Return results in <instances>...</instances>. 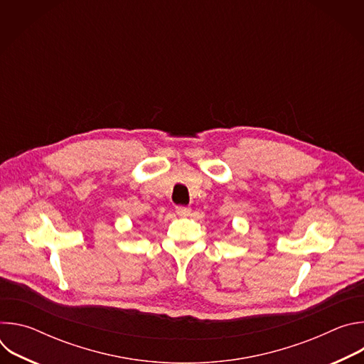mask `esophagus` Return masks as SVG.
Segmentation results:
<instances>
[{
  "mask_svg": "<svg viewBox=\"0 0 364 364\" xmlns=\"http://www.w3.org/2000/svg\"><path fill=\"white\" fill-rule=\"evenodd\" d=\"M176 212H177V215H178V216L186 218V216H188V215H190L191 209H190V207H187V205H177V207H176Z\"/></svg>",
  "mask_w": 364,
  "mask_h": 364,
  "instance_id": "1",
  "label": "esophagus"
}]
</instances>
